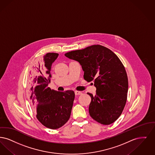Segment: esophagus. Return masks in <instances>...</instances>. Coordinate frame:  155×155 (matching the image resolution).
Here are the masks:
<instances>
[{"mask_svg":"<svg viewBox=\"0 0 155 155\" xmlns=\"http://www.w3.org/2000/svg\"><path fill=\"white\" fill-rule=\"evenodd\" d=\"M74 94H75V95H78L81 94L82 93H81V91H74Z\"/></svg>","mask_w":155,"mask_h":155,"instance_id":"esophagus-1","label":"esophagus"}]
</instances>
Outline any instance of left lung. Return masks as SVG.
<instances>
[{"label":"left lung","instance_id":"8db88e82","mask_svg":"<svg viewBox=\"0 0 155 155\" xmlns=\"http://www.w3.org/2000/svg\"><path fill=\"white\" fill-rule=\"evenodd\" d=\"M65 55L80 63L84 80L94 82L96 94L87 93L91 98L90 116L102 124L113 123L121 115L127 97L128 78L121 61L110 50L98 45Z\"/></svg>","mask_w":155,"mask_h":155}]
</instances>
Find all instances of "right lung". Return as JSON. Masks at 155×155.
I'll use <instances>...</instances> for the list:
<instances>
[{
  "label": "right lung",
  "instance_id": "right-lung-1",
  "mask_svg": "<svg viewBox=\"0 0 155 155\" xmlns=\"http://www.w3.org/2000/svg\"><path fill=\"white\" fill-rule=\"evenodd\" d=\"M58 56L54 53L45 55L42 64L33 69L29 83V99L36 117L43 126L51 129L59 128L67 122L74 99L72 90L61 92L48 87L51 65Z\"/></svg>",
  "mask_w": 155,
  "mask_h": 155
}]
</instances>
